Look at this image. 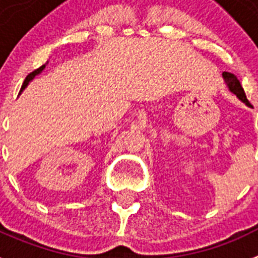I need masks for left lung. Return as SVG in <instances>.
Wrapping results in <instances>:
<instances>
[{
    "label": "left lung",
    "mask_w": 258,
    "mask_h": 258,
    "mask_svg": "<svg viewBox=\"0 0 258 258\" xmlns=\"http://www.w3.org/2000/svg\"><path fill=\"white\" fill-rule=\"evenodd\" d=\"M223 78H224L225 84L228 86L229 91H231L232 93H235V95L237 96V97H239L242 103L245 104V105L252 106L250 105V103L248 101V99H246L245 92H244V89H242L241 84H240L239 79L236 78L233 74H231V72H223Z\"/></svg>",
    "instance_id": "obj_1"
}]
</instances>
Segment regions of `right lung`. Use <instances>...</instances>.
Wrapping results in <instances>:
<instances>
[{
	"label": "right lung",
	"instance_id": "right-lung-1",
	"mask_svg": "<svg viewBox=\"0 0 258 258\" xmlns=\"http://www.w3.org/2000/svg\"><path fill=\"white\" fill-rule=\"evenodd\" d=\"M44 67H46V64L40 66V67H39V68H37V70H35V71H33V72H31V74H29V75L26 76V79H25V82H23L22 88H21V91H22V89L26 88V86H27V84H29L30 80H33V79L35 78V76H37L38 74H40V72L43 71V68H44Z\"/></svg>",
	"mask_w": 258,
	"mask_h": 258
}]
</instances>
